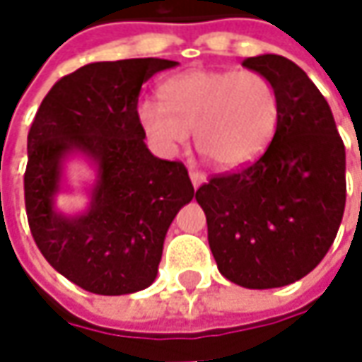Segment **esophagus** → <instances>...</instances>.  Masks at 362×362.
<instances>
[{
    "label": "esophagus",
    "mask_w": 362,
    "mask_h": 362,
    "mask_svg": "<svg viewBox=\"0 0 362 362\" xmlns=\"http://www.w3.org/2000/svg\"><path fill=\"white\" fill-rule=\"evenodd\" d=\"M189 177H191V183H193V187L195 189L205 183V175H203L202 171H195V169H193V171L189 173Z\"/></svg>",
    "instance_id": "1"
}]
</instances>
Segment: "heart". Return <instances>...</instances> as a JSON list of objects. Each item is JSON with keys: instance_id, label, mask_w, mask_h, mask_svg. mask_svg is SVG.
Segmentation results:
<instances>
[{"instance_id": "b5f03b06", "label": "heart", "mask_w": 362, "mask_h": 362, "mask_svg": "<svg viewBox=\"0 0 362 362\" xmlns=\"http://www.w3.org/2000/svg\"><path fill=\"white\" fill-rule=\"evenodd\" d=\"M157 100L136 112L143 129L165 148L195 145L219 169H238L262 155L278 124V94L256 70H187L163 80Z\"/></svg>"}]
</instances>
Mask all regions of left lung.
Listing matches in <instances>:
<instances>
[{"mask_svg": "<svg viewBox=\"0 0 362 362\" xmlns=\"http://www.w3.org/2000/svg\"><path fill=\"white\" fill-rule=\"evenodd\" d=\"M242 64L276 88V132L262 157L214 175L195 199L221 276L266 290L304 278L327 256L344 214L346 160L327 98L300 66L276 54Z\"/></svg>", "mask_w": 362, "mask_h": 362, "instance_id": "1", "label": "left lung"}]
</instances>
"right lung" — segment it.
<instances>
[{"label": "right lung", "instance_id": "add662e5", "mask_svg": "<svg viewBox=\"0 0 362 362\" xmlns=\"http://www.w3.org/2000/svg\"><path fill=\"white\" fill-rule=\"evenodd\" d=\"M173 66L160 58L86 64L49 88L28 132L23 195L34 242L54 270L92 294L153 284L167 230L195 195L183 163L146 148L136 112L141 86ZM72 152L96 162L99 177L89 211L68 218L53 197Z\"/></svg>", "mask_w": 362, "mask_h": 362}]
</instances>
